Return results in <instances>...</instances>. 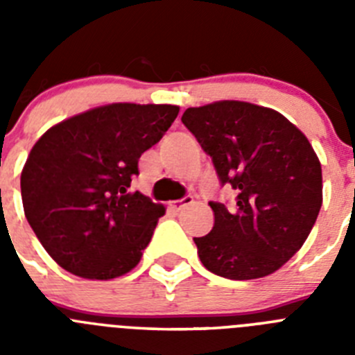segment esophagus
<instances>
[{"mask_svg":"<svg viewBox=\"0 0 355 355\" xmlns=\"http://www.w3.org/2000/svg\"><path fill=\"white\" fill-rule=\"evenodd\" d=\"M193 202V197L192 196H184L183 199H180V200H174V202H172V208L175 209V211H180V209H183L184 206H190Z\"/></svg>","mask_w":355,"mask_h":355,"instance_id":"esophagus-1","label":"esophagus"}]
</instances>
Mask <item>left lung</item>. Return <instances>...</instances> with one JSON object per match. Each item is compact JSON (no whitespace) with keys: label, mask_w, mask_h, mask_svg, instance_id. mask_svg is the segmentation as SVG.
<instances>
[{"label":"left lung","mask_w":355,"mask_h":355,"mask_svg":"<svg viewBox=\"0 0 355 355\" xmlns=\"http://www.w3.org/2000/svg\"><path fill=\"white\" fill-rule=\"evenodd\" d=\"M236 206L209 202L215 224L193 238L200 263L234 281L279 270L304 245L322 208V165L284 115L243 101L188 108L181 117Z\"/></svg>","instance_id":"1"}]
</instances>
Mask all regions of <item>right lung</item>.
<instances>
[{"mask_svg":"<svg viewBox=\"0 0 355 355\" xmlns=\"http://www.w3.org/2000/svg\"><path fill=\"white\" fill-rule=\"evenodd\" d=\"M178 114L174 105L114 103L37 140L21 172L24 215L62 268L108 281L139 265L165 208L130 192L131 178Z\"/></svg>","mask_w":355,"mask_h":355,"instance_id":"add662e5","label":"right lung"}]
</instances>
